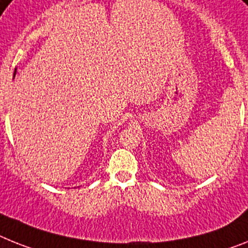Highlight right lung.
Instances as JSON below:
<instances>
[{
	"label": "right lung",
	"instance_id": "right-lung-1",
	"mask_svg": "<svg viewBox=\"0 0 248 248\" xmlns=\"http://www.w3.org/2000/svg\"><path fill=\"white\" fill-rule=\"evenodd\" d=\"M15 73H16V69H15Z\"/></svg>",
	"mask_w": 248,
	"mask_h": 248
}]
</instances>
